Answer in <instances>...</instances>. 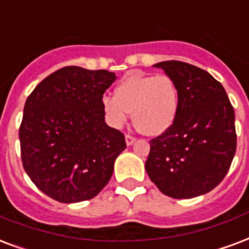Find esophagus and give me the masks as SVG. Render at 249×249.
Returning a JSON list of instances; mask_svg holds the SVG:
<instances>
[{
  "label": "esophagus",
  "mask_w": 249,
  "mask_h": 249,
  "mask_svg": "<svg viewBox=\"0 0 249 249\" xmlns=\"http://www.w3.org/2000/svg\"><path fill=\"white\" fill-rule=\"evenodd\" d=\"M136 138H134V136L131 135H126V144L127 145H132L134 143H135Z\"/></svg>",
  "instance_id": "obj_1"
}]
</instances>
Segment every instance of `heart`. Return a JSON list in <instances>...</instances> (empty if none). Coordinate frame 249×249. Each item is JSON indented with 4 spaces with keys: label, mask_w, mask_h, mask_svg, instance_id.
<instances>
[{
    "label": "heart",
    "mask_w": 249,
    "mask_h": 249,
    "mask_svg": "<svg viewBox=\"0 0 249 249\" xmlns=\"http://www.w3.org/2000/svg\"><path fill=\"white\" fill-rule=\"evenodd\" d=\"M180 89L168 74H127L114 90L102 98L106 121L121 128L132 113V122L142 134L159 136L168 131L180 110Z\"/></svg>",
    "instance_id": "1"
}]
</instances>
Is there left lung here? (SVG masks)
Masks as SVG:
<instances>
[{
    "label": "left lung",
    "instance_id": "1",
    "mask_svg": "<svg viewBox=\"0 0 249 249\" xmlns=\"http://www.w3.org/2000/svg\"><path fill=\"white\" fill-rule=\"evenodd\" d=\"M180 89L173 126L149 142L145 171L168 197L209 193L227 175L236 151L235 113L227 93L209 72L184 61H161Z\"/></svg>",
    "mask_w": 249,
    "mask_h": 249
}]
</instances>
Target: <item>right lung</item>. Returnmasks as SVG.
Returning <instances> with one entry per match:
<instances>
[{
    "label": "right lung",
    "instance_id": "right-lung-1",
    "mask_svg": "<svg viewBox=\"0 0 249 249\" xmlns=\"http://www.w3.org/2000/svg\"><path fill=\"white\" fill-rule=\"evenodd\" d=\"M115 73L64 67L27 97L19 127L20 156L39 190L55 201L94 198L126 148L122 132L105 122L102 97Z\"/></svg>",
    "mask_w": 249,
    "mask_h": 249
}]
</instances>
